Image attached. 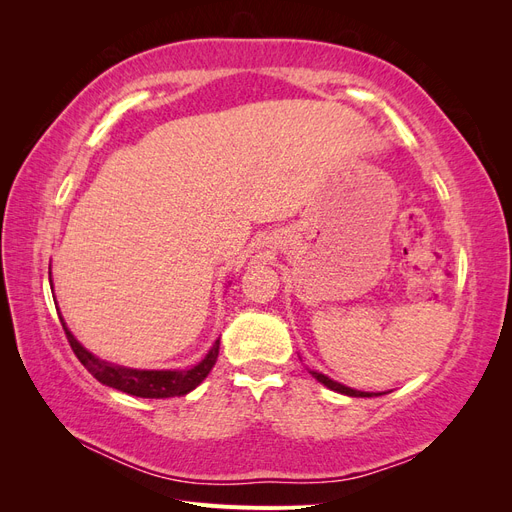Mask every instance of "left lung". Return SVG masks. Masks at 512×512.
Masks as SVG:
<instances>
[{
	"label": "left lung",
	"instance_id": "1",
	"mask_svg": "<svg viewBox=\"0 0 512 512\" xmlns=\"http://www.w3.org/2000/svg\"><path fill=\"white\" fill-rule=\"evenodd\" d=\"M312 376H314L318 382H322L324 386H329L331 391L344 393V395H350V397H371V395H378V393H363V391H354V389H350V386H344V384H339V382H335V380L327 378V376H324V374H318V371H312Z\"/></svg>",
	"mask_w": 512,
	"mask_h": 512
}]
</instances>
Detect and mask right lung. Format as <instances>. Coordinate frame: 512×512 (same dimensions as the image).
I'll list each match as a JSON object with an SVG mask.
<instances>
[{"label":"right lung","instance_id":"right-lung-1","mask_svg":"<svg viewBox=\"0 0 512 512\" xmlns=\"http://www.w3.org/2000/svg\"><path fill=\"white\" fill-rule=\"evenodd\" d=\"M61 320V316H59ZM61 327L66 331L68 344L72 352L76 354V359L83 363V367L94 376L98 382L113 386L117 391H123L128 395L136 397H149V399H164V397H179L194 391L196 386L203 382L209 371L213 369L215 361H218V352H220V339L213 344L209 354L192 369H177V371H147V369H128V367H119L113 363H106L96 359L94 354L87 352L79 342H76L74 335L68 331L66 322L61 320Z\"/></svg>","mask_w":512,"mask_h":512}]
</instances>
